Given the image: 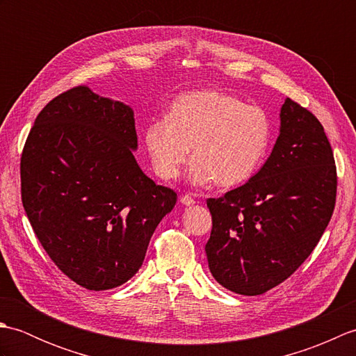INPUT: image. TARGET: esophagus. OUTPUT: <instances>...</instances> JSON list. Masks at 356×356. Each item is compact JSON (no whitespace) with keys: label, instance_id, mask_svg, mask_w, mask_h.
<instances>
[{"label":"esophagus","instance_id":"esophagus-1","mask_svg":"<svg viewBox=\"0 0 356 356\" xmlns=\"http://www.w3.org/2000/svg\"><path fill=\"white\" fill-rule=\"evenodd\" d=\"M180 203H182V205H185V207H193L195 200L191 197V195L185 194V195H182V197H180Z\"/></svg>","mask_w":356,"mask_h":356}]
</instances>
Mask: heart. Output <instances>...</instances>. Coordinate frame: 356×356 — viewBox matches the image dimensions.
Returning a JSON list of instances; mask_svg holds the SVG:
<instances>
[{"label": "heart", "instance_id": "obj_1", "mask_svg": "<svg viewBox=\"0 0 356 356\" xmlns=\"http://www.w3.org/2000/svg\"><path fill=\"white\" fill-rule=\"evenodd\" d=\"M268 113L222 90L180 95L143 130V143L159 177L176 179L190 159L195 184L220 188L245 184L259 171L270 145Z\"/></svg>", "mask_w": 356, "mask_h": 356}]
</instances>
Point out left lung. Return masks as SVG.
I'll return each instance as SVG.
<instances>
[{
	"mask_svg": "<svg viewBox=\"0 0 356 356\" xmlns=\"http://www.w3.org/2000/svg\"><path fill=\"white\" fill-rule=\"evenodd\" d=\"M268 161L241 186L208 199L209 270L226 289L260 295L289 278L327 228L337 200V165L324 128L284 101Z\"/></svg>",
	"mask_w": 356,
	"mask_h": 356,
	"instance_id": "8db88e82",
	"label": "left lung"
}]
</instances>
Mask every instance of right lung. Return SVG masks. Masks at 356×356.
<instances>
[{
    "instance_id": "add662e5",
    "label": "right lung",
    "mask_w": 356,
    "mask_h": 356,
    "mask_svg": "<svg viewBox=\"0 0 356 356\" xmlns=\"http://www.w3.org/2000/svg\"><path fill=\"white\" fill-rule=\"evenodd\" d=\"M136 147L128 105L74 87L41 110L22 148L29 222L51 261L86 289L128 282L177 202L171 188L142 172Z\"/></svg>"
}]
</instances>
